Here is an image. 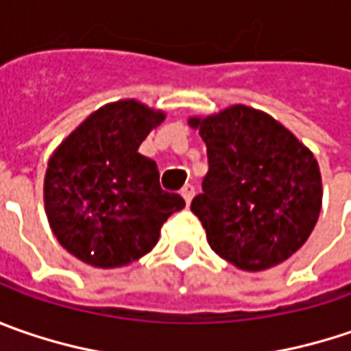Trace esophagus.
I'll use <instances>...</instances> for the list:
<instances>
[{
    "mask_svg": "<svg viewBox=\"0 0 351 351\" xmlns=\"http://www.w3.org/2000/svg\"><path fill=\"white\" fill-rule=\"evenodd\" d=\"M194 192H196V189H194L192 184H184V186H182L180 194H182V198L186 200V204H191L192 202V198H194Z\"/></svg>",
    "mask_w": 351,
    "mask_h": 351,
    "instance_id": "1",
    "label": "esophagus"
}]
</instances>
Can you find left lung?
<instances>
[{
    "instance_id": "1",
    "label": "left lung",
    "mask_w": 351,
    "mask_h": 351,
    "mask_svg": "<svg viewBox=\"0 0 351 351\" xmlns=\"http://www.w3.org/2000/svg\"><path fill=\"white\" fill-rule=\"evenodd\" d=\"M208 153L191 210L221 259L245 271L279 265L313 234L322 178L311 149L265 112L232 106L191 117Z\"/></svg>"
}]
</instances>
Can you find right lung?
Instances as JSON below:
<instances>
[{"label": "right lung", "mask_w": 351, "mask_h": 351, "mask_svg": "<svg viewBox=\"0 0 351 351\" xmlns=\"http://www.w3.org/2000/svg\"><path fill=\"white\" fill-rule=\"evenodd\" d=\"M165 112L137 99L99 108L70 133L49 159L45 210L58 243L99 269L149 253L182 196L159 184L157 162L137 153Z\"/></svg>", "instance_id": "obj_1"}]
</instances>
